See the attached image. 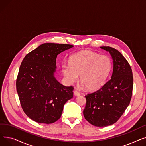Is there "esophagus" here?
Instances as JSON below:
<instances>
[{
	"label": "esophagus",
	"mask_w": 146,
	"mask_h": 146,
	"mask_svg": "<svg viewBox=\"0 0 146 146\" xmlns=\"http://www.w3.org/2000/svg\"><path fill=\"white\" fill-rule=\"evenodd\" d=\"M74 95L76 96H79L80 95V93L79 92L78 90H74Z\"/></svg>",
	"instance_id": "34e87169"
}]
</instances>
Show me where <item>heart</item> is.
<instances>
[{"label": "heart", "mask_w": 146, "mask_h": 146, "mask_svg": "<svg viewBox=\"0 0 146 146\" xmlns=\"http://www.w3.org/2000/svg\"><path fill=\"white\" fill-rule=\"evenodd\" d=\"M111 66V61L108 56L83 51L70 56L69 64H63L61 71L68 83L76 82L80 76L81 82L86 88L95 90L104 85Z\"/></svg>", "instance_id": "obj_1"}]
</instances>
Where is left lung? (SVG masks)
Instances as JSON below:
<instances>
[{
    "label": "left lung",
    "mask_w": 146,
    "mask_h": 146,
    "mask_svg": "<svg viewBox=\"0 0 146 146\" xmlns=\"http://www.w3.org/2000/svg\"><path fill=\"white\" fill-rule=\"evenodd\" d=\"M108 51L113 62L111 78L99 90L85 96L83 115L96 127L113 124L120 118L131 99L133 76L130 65L117 50L101 47Z\"/></svg>",
    "instance_id": "obj_1"
}]
</instances>
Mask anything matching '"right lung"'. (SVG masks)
<instances>
[{
  "mask_svg": "<svg viewBox=\"0 0 146 146\" xmlns=\"http://www.w3.org/2000/svg\"><path fill=\"white\" fill-rule=\"evenodd\" d=\"M73 47L45 43L23 59L16 86L22 108L30 119L54 123L61 117L65 103L73 98V87L63 85L54 77L57 55Z\"/></svg>",
  "mask_w": 146,
  "mask_h": 146,
  "instance_id": "right-lung-1",
  "label": "right lung"
}]
</instances>
